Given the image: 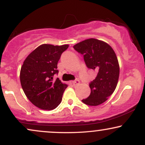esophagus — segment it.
<instances>
[{"mask_svg":"<svg viewBox=\"0 0 145 145\" xmlns=\"http://www.w3.org/2000/svg\"><path fill=\"white\" fill-rule=\"evenodd\" d=\"M72 83H73V84H74V86H77L80 84V81L78 80V79H76L75 80L73 81Z\"/></svg>","mask_w":145,"mask_h":145,"instance_id":"1","label":"esophagus"}]
</instances>
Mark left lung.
<instances>
[{
  "mask_svg": "<svg viewBox=\"0 0 145 145\" xmlns=\"http://www.w3.org/2000/svg\"><path fill=\"white\" fill-rule=\"evenodd\" d=\"M74 48L84 56L86 67L97 73L89 84L91 94L82 101L89 106L100 105L113 93L119 80V65L115 52L107 43L94 38L81 41Z\"/></svg>",
  "mask_w": 145,
  "mask_h": 145,
  "instance_id": "1",
  "label": "left lung"
}]
</instances>
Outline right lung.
I'll return each mask as SVG.
<instances>
[{
	"label": "right lung",
	"instance_id": "add662e5",
	"mask_svg": "<svg viewBox=\"0 0 145 145\" xmlns=\"http://www.w3.org/2000/svg\"><path fill=\"white\" fill-rule=\"evenodd\" d=\"M69 45L53 46L42 44L34 50L21 67L20 83L25 95L33 105L42 110L56 108L62 101L66 84L59 78L57 63Z\"/></svg>",
	"mask_w": 145,
	"mask_h": 145
}]
</instances>
